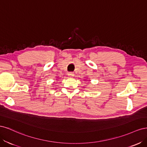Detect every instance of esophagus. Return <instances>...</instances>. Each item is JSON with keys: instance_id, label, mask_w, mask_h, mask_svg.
<instances>
[{"instance_id": "1", "label": "esophagus", "mask_w": 147, "mask_h": 147, "mask_svg": "<svg viewBox=\"0 0 147 147\" xmlns=\"http://www.w3.org/2000/svg\"><path fill=\"white\" fill-rule=\"evenodd\" d=\"M67 75L70 77H73L74 76V73L72 72H69L67 73Z\"/></svg>"}]
</instances>
